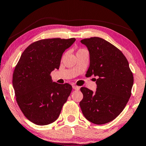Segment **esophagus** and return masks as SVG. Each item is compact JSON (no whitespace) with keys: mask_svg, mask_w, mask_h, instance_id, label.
Wrapping results in <instances>:
<instances>
[{"mask_svg":"<svg viewBox=\"0 0 146 146\" xmlns=\"http://www.w3.org/2000/svg\"><path fill=\"white\" fill-rule=\"evenodd\" d=\"M73 88L75 89V90H79V89H80V87L77 86V85H73Z\"/></svg>","mask_w":146,"mask_h":146,"instance_id":"esophagus-1","label":"esophagus"}]
</instances>
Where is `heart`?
<instances>
[{"label": "heart", "instance_id": "b5f03b06", "mask_svg": "<svg viewBox=\"0 0 146 146\" xmlns=\"http://www.w3.org/2000/svg\"><path fill=\"white\" fill-rule=\"evenodd\" d=\"M83 50H85L84 48H79L77 53H80V52H82V51H83Z\"/></svg>", "mask_w": 146, "mask_h": 146}]
</instances>
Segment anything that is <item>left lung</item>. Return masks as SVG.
Returning <instances> with one entry per match:
<instances>
[{"label": "left lung", "mask_w": 146, "mask_h": 146, "mask_svg": "<svg viewBox=\"0 0 146 146\" xmlns=\"http://www.w3.org/2000/svg\"><path fill=\"white\" fill-rule=\"evenodd\" d=\"M88 48L90 65L87 77L94 75L96 92L81 87L83 95L79 106L85 117L102 125L115 119L129 101L133 84V73L127 59L119 49L100 37L81 40Z\"/></svg>", "instance_id": "left-lung-1"}]
</instances>
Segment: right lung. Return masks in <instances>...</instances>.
Here are the masks:
<instances>
[{"instance_id":"obj_1","label":"right lung","mask_w":146,"mask_h":146,"mask_svg":"<svg viewBox=\"0 0 146 146\" xmlns=\"http://www.w3.org/2000/svg\"><path fill=\"white\" fill-rule=\"evenodd\" d=\"M75 41V38H55L33 42L15 68L13 86L17 102L25 117L35 124L53 123L67 102L72 86L53 82L50 75L59 69L62 55Z\"/></svg>"}]
</instances>
